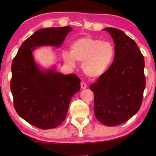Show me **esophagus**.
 I'll return each mask as SVG.
<instances>
[{"label":"esophagus","instance_id":"esophagus-1","mask_svg":"<svg viewBox=\"0 0 156 156\" xmlns=\"http://www.w3.org/2000/svg\"><path fill=\"white\" fill-rule=\"evenodd\" d=\"M80 85H81V88H82V89H86L87 87V85L86 84H85L84 82H81Z\"/></svg>","mask_w":156,"mask_h":156}]
</instances>
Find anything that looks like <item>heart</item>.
Returning a JSON list of instances; mask_svg holds the SVG:
<instances>
[{"label":"heart","instance_id":"1","mask_svg":"<svg viewBox=\"0 0 156 156\" xmlns=\"http://www.w3.org/2000/svg\"><path fill=\"white\" fill-rule=\"evenodd\" d=\"M115 48L112 42L91 37H83L74 41L71 51L63 53L65 62L74 67L76 61L82 62L83 72L90 78L103 75L112 65Z\"/></svg>","mask_w":156,"mask_h":156}]
</instances>
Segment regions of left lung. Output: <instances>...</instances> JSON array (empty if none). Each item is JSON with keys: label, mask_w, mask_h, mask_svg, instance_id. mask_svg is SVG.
<instances>
[{"label": "left lung", "mask_w": 156, "mask_h": 156, "mask_svg": "<svg viewBox=\"0 0 156 156\" xmlns=\"http://www.w3.org/2000/svg\"><path fill=\"white\" fill-rule=\"evenodd\" d=\"M115 44L112 65L93 83L95 116L108 126L126 122L138 112L146 87L144 58L133 40L124 32L106 27Z\"/></svg>", "instance_id": "8db88e82"}]
</instances>
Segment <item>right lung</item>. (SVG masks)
I'll use <instances>...</instances> for the list:
<instances>
[{"label":"right lung","mask_w":156,"mask_h":156,"mask_svg":"<svg viewBox=\"0 0 156 156\" xmlns=\"http://www.w3.org/2000/svg\"><path fill=\"white\" fill-rule=\"evenodd\" d=\"M72 30L69 26L38 30L21 44L12 62L15 108L21 118L40 129H54L63 122L70 100L81 86L75 74L59 73L55 65L42 67L33 52L42 46L59 48Z\"/></svg>","instance_id":"add662e5"}]
</instances>
